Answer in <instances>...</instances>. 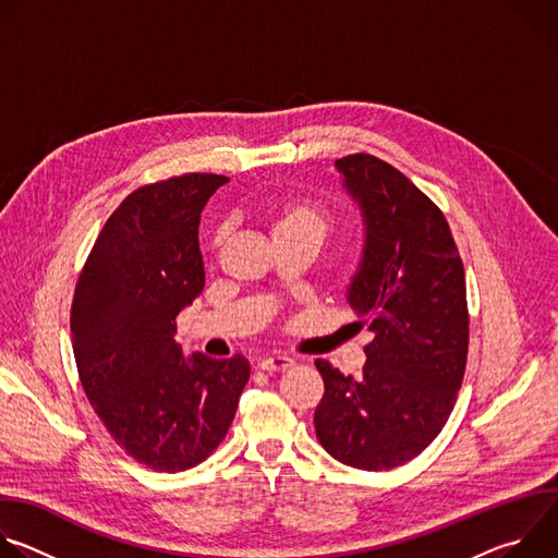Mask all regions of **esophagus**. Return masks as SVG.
<instances>
[{"mask_svg": "<svg viewBox=\"0 0 558 558\" xmlns=\"http://www.w3.org/2000/svg\"><path fill=\"white\" fill-rule=\"evenodd\" d=\"M295 362L291 360V357H287V355H269V357H265V360H260L258 362V368L260 371H267V373H276V371H287V368H291Z\"/></svg>", "mask_w": 558, "mask_h": 558, "instance_id": "34e87169", "label": "esophagus"}]
</instances>
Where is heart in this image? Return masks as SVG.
I'll list each match as a JSON object with an SVG mask.
<instances>
[{"label": "heart", "mask_w": 558, "mask_h": 558, "mask_svg": "<svg viewBox=\"0 0 558 558\" xmlns=\"http://www.w3.org/2000/svg\"><path fill=\"white\" fill-rule=\"evenodd\" d=\"M331 214L325 205L313 201H289L271 214V233L274 238L302 233L323 243L331 229Z\"/></svg>", "instance_id": "obj_1"}]
</instances>
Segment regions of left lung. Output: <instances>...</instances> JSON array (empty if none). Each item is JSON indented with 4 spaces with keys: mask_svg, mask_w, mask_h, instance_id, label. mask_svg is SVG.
I'll use <instances>...</instances> for the list:
<instances>
[{
    "mask_svg": "<svg viewBox=\"0 0 558 558\" xmlns=\"http://www.w3.org/2000/svg\"><path fill=\"white\" fill-rule=\"evenodd\" d=\"M360 205L364 250L347 300L375 333L362 377L315 360L325 395L315 435L338 461L390 470L444 428L468 357L465 276L441 209L371 154L336 161Z\"/></svg>",
    "mask_w": 558,
    "mask_h": 558,
    "instance_id": "obj_1",
    "label": "left lung"
}]
</instances>
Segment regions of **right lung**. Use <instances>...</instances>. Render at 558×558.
<instances>
[{
  "instance_id": "1",
  "label": "right lung",
  "mask_w": 558,
  "mask_h": 558,
  "mask_svg": "<svg viewBox=\"0 0 558 558\" xmlns=\"http://www.w3.org/2000/svg\"><path fill=\"white\" fill-rule=\"evenodd\" d=\"M229 179L183 174L134 190L106 220L78 274L70 331L78 379L138 463L181 472L227 435L250 379L243 355H183L177 315L205 287L201 211Z\"/></svg>"
}]
</instances>
